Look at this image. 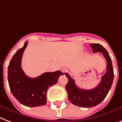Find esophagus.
Here are the masks:
<instances>
[{"mask_svg": "<svg viewBox=\"0 0 122 122\" xmlns=\"http://www.w3.org/2000/svg\"><path fill=\"white\" fill-rule=\"evenodd\" d=\"M61 71H62L63 73H65V72H66L67 71V69L66 67H62V69H61Z\"/></svg>", "mask_w": 122, "mask_h": 122, "instance_id": "obj_1", "label": "esophagus"}]
</instances>
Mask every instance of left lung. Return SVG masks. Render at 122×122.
I'll return each instance as SVG.
<instances>
[{
	"mask_svg": "<svg viewBox=\"0 0 122 122\" xmlns=\"http://www.w3.org/2000/svg\"><path fill=\"white\" fill-rule=\"evenodd\" d=\"M90 46L93 53H101L107 61L106 72L102 76L100 83L93 89H81L76 85L69 74L65 73L68 78L66 89L69 100L72 104L81 107H94L101 103L107 95L114 79L113 65L107 51L99 44H91Z\"/></svg>",
	"mask_w": 122,
	"mask_h": 122,
	"instance_id": "left-lung-1",
	"label": "left lung"
}]
</instances>
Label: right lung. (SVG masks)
<instances>
[{"label":"right lung","instance_id":"1","mask_svg":"<svg viewBox=\"0 0 122 122\" xmlns=\"http://www.w3.org/2000/svg\"><path fill=\"white\" fill-rule=\"evenodd\" d=\"M19 49L13 55L8 66V82L13 96L21 104L28 107H37L46 104V92L50 86L58 81L63 73L60 71L45 72L39 77L30 78L26 76L21 67L23 53L27 46Z\"/></svg>","mask_w":122,"mask_h":122}]
</instances>
